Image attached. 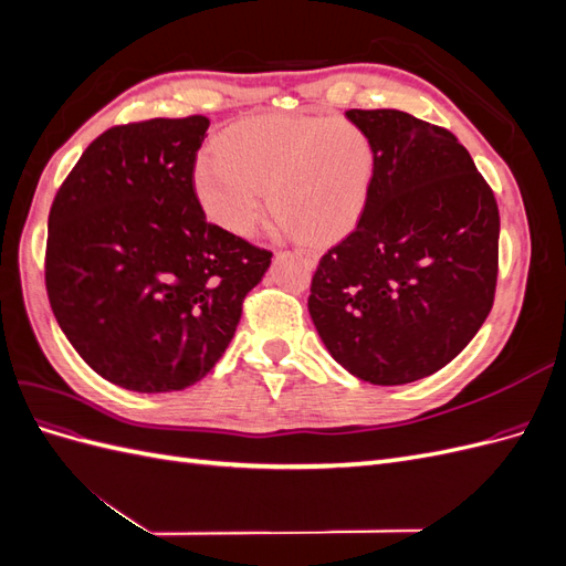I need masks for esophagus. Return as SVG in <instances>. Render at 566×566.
<instances>
[{
  "instance_id": "34e87169",
  "label": "esophagus",
  "mask_w": 566,
  "mask_h": 566,
  "mask_svg": "<svg viewBox=\"0 0 566 566\" xmlns=\"http://www.w3.org/2000/svg\"><path fill=\"white\" fill-rule=\"evenodd\" d=\"M295 254L304 256V260L310 262V264H314V262H316V252H314V250H295Z\"/></svg>"
}]
</instances>
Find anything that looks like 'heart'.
<instances>
[{
	"label": "heart",
	"mask_w": 566,
	"mask_h": 566,
	"mask_svg": "<svg viewBox=\"0 0 566 566\" xmlns=\"http://www.w3.org/2000/svg\"><path fill=\"white\" fill-rule=\"evenodd\" d=\"M373 172L368 136L342 117H256L221 134L196 165V193L208 217L248 235L266 210L306 241L345 229Z\"/></svg>",
	"instance_id": "b5f03b06"
}]
</instances>
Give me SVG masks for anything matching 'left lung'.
Here are the masks:
<instances>
[{
    "label": "left lung",
    "instance_id": "8db88e82",
    "mask_svg": "<svg viewBox=\"0 0 566 566\" xmlns=\"http://www.w3.org/2000/svg\"><path fill=\"white\" fill-rule=\"evenodd\" d=\"M373 148L356 227L312 276L310 314L335 361L370 385L437 373L482 328L499 281L501 217L468 148L394 108H352Z\"/></svg>",
    "mask_w": 566,
    "mask_h": 566
}]
</instances>
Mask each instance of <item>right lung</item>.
<instances>
[{
    "mask_svg": "<svg viewBox=\"0 0 566 566\" xmlns=\"http://www.w3.org/2000/svg\"><path fill=\"white\" fill-rule=\"evenodd\" d=\"M205 115L106 129L49 210L44 281L75 352L142 394L202 380L227 352L271 252L205 217L193 184Z\"/></svg>",
    "mask_w": 566,
    "mask_h": 566,
    "instance_id": "1",
    "label": "right lung"
}]
</instances>
